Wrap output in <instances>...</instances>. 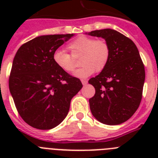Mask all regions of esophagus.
I'll return each mask as SVG.
<instances>
[{
  "mask_svg": "<svg viewBox=\"0 0 158 158\" xmlns=\"http://www.w3.org/2000/svg\"><path fill=\"white\" fill-rule=\"evenodd\" d=\"M81 83L83 84V85H85L86 84L88 83V81H86V80H83V79H82V80H81Z\"/></svg>",
  "mask_w": 158,
  "mask_h": 158,
  "instance_id": "esophagus-1",
  "label": "esophagus"
}]
</instances>
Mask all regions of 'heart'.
<instances>
[{
	"instance_id": "heart-1",
	"label": "heart",
	"mask_w": 158,
	"mask_h": 158,
	"mask_svg": "<svg viewBox=\"0 0 158 158\" xmlns=\"http://www.w3.org/2000/svg\"><path fill=\"white\" fill-rule=\"evenodd\" d=\"M72 55L81 54V68L75 72L78 77H86L93 73L102 71L109 61V44L104 40H95L94 38L81 35L75 39L67 46ZM53 61L55 65L67 73H71L76 68V62L70 54L62 50H57L53 54Z\"/></svg>"
}]
</instances>
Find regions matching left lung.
<instances>
[{"label":"left lung","instance_id":"1","mask_svg":"<svg viewBox=\"0 0 158 158\" xmlns=\"http://www.w3.org/2000/svg\"><path fill=\"white\" fill-rule=\"evenodd\" d=\"M102 37L109 44L107 65L89 83L96 93L89 99L93 116L107 125H118L128 120L140 105L144 85L145 68L133 41L112 29L89 32Z\"/></svg>","mask_w":158,"mask_h":158}]
</instances>
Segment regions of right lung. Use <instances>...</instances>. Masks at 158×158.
I'll list each match as a JSON object with an SVG mask.
<instances>
[{"instance_id": "obj_1", "label": "right lung", "mask_w": 158, "mask_h": 158, "mask_svg": "<svg viewBox=\"0 0 158 158\" xmlns=\"http://www.w3.org/2000/svg\"><path fill=\"white\" fill-rule=\"evenodd\" d=\"M73 35L39 36L23 44L14 57L9 90L19 115L32 127L50 130L59 125L81 89L80 79L53 61L54 51Z\"/></svg>"}]
</instances>
